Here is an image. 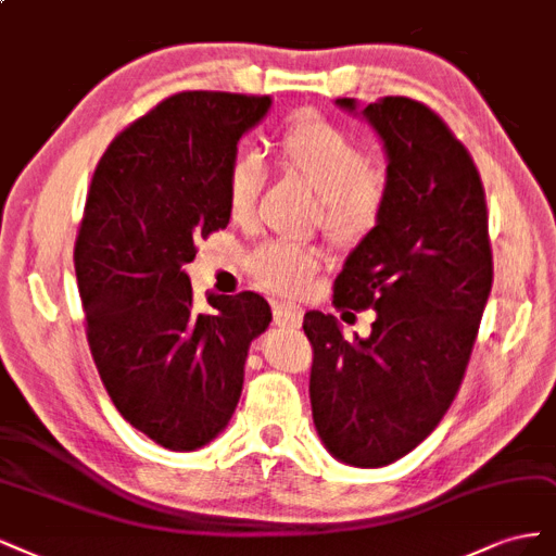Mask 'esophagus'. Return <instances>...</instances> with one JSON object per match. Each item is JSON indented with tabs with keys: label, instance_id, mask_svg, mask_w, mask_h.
I'll return each mask as SVG.
<instances>
[{
	"label": "esophagus",
	"instance_id": "esophagus-1",
	"mask_svg": "<svg viewBox=\"0 0 556 556\" xmlns=\"http://www.w3.org/2000/svg\"><path fill=\"white\" fill-rule=\"evenodd\" d=\"M275 324L279 328H300L302 309L291 302H279L275 307Z\"/></svg>",
	"mask_w": 556,
	"mask_h": 556
}]
</instances>
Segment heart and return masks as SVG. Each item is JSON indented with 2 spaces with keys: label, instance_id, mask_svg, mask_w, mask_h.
Here are the masks:
<instances>
[{
  "label": "heart",
  "instance_id": "b5f03b06",
  "mask_svg": "<svg viewBox=\"0 0 556 556\" xmlns=\"http://www.w3.org/2000/svg\"><path fill=\"white\" fill-rule=\"evenodd\" d=\"M277 164L318 195V217L334 242H357L381 219L388 199L386 175L367 166L361 142L332 122L302 115L277 140ZM263 185L258 154L240 152L226 170V207L236 222L252 217ZM252 275L265 289L298 293L318 267L309 244L265 242L249 258Z\"/></svg>",
  "mask_w": 556,
  "mask_h": 556
}]
</instances>
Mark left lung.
<instances>
[{"label":"left lung","instance_id":"8db88e82","mask_svg":"<svg viewBox=\"0 0 556 556\" xmlns=\"http://www.w3.org/2000/svg\"><path fill=\"white\" fill-rule=\"evenodd\" d=\"M357 111L355 99H337ZM361 115L383 140L381 219L334 279L337 309H374L367 339L307 312L312 416L332 457L376 469L434 432L467 371L492 291L488 203L467 148L425 103L386 97Z\"/></svg>","mask_w":556,"mask_h":556}]
</instances>
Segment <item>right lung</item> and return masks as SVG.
<instances>
[{"instance_id":"obj_1","label":"right lung","mask_w":556,"mask_h":556,"mask_svg":"<svg viewBox=\"0 0 556 556\" xmlns=\"http://www.w3.org/2000/svg\"><path fill=\"white\" fill-rule=\"evenodd\" d=\"M270 97L180 92L103 152L74 249L87 342L115 408L175 453L232 418L249 344L270 326L254 291L207 295L199 312L185 265L228 226L226 170Z\"/></svg>"}]
</instances>
